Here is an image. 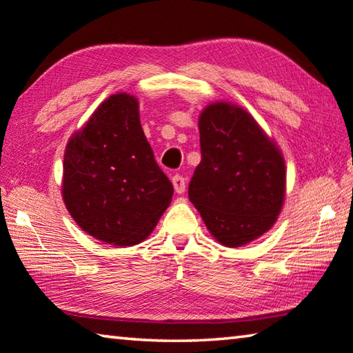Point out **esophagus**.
<instances>
[{"label":"esophagus","mask_w":353,"mask_h":353,"mask_svg":"<svg viewBox=\"0 0 353 353\" xmlns=\"http://www.w3.org/2000/svg\"><path fill=\"white\" fill-rule=\"evenodd\" d=\"M171 182H172V187H174V192H176L177 194H182L183 192H185L187 183H185V179H183L181 174L172 176Z\"/></svg>","instance_id":"obj_1"}]
</instances>
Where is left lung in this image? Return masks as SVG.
<instances>
[{
	"mask_svg": "<svg viewBox=\"0 0 353 353\" xmlns=\"http://www.w3.org/2000/svg\"><path fill=\"white\" fill-rule=\"evenodd\" d=\"M201 161L188 198L210 236L239 248L275 225L286 198L281 149L242 106L209 103L199 121Z\"/></svg>",
	"mask_w": 353,
	"mask_h": 353,
	"instance_id": "left-lung-1",
	"label": "left lung"
}]
</instances>
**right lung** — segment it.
Wrapping results in <instances>:
<instances>
[{
  "label": "right lung",
  "mask_w": 353,
  "mask_h": 353,
  "mask_svg": "<svg viewBox=\"0 0 353 353\" xmlns=\"http://www.w3.org/2000/svg\"><path fill=\"white\" fill-rule=\"evenodd\" d=\"M64 204L83 231L114 247L146 240L172 199V183L154 159L135 96L105 99L64 152Z\"/></svg>",
  "instance_id": "right-lung-1"
}]
</instances>
